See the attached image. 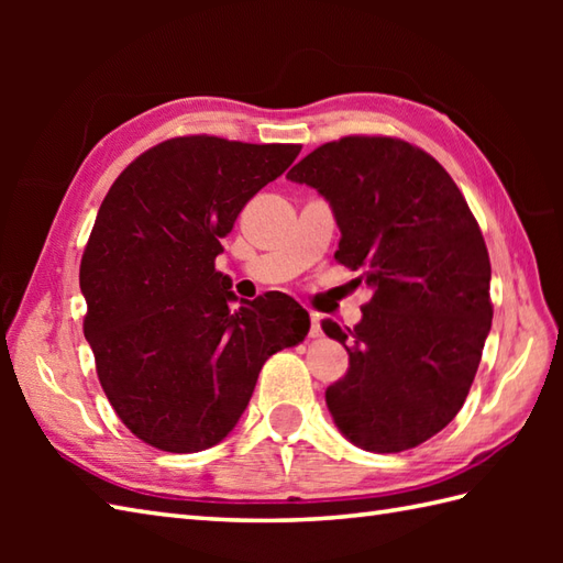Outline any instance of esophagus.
Returning a JSON list of instances; mask_svg holds the SVG:
<instances>
[{
    "mask_svg": "<svg viewBox=\"0 0 563 563\" xmlns=\"http://www.w3.org/2000/svg\"><path fill=\"white\" fill-rule=\"evenodd\" d=\"M309 321H312V324H309V336L319 339L321 333H324V331H321V317L319 314H309Z\"/></svg>",
    "mask_w": 563,
    "mask_h": 563,
    "instance_id": "1",
    "label": "esophagus"
}]
</instances>
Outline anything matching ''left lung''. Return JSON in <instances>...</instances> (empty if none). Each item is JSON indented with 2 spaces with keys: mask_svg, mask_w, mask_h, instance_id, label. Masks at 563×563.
<instances>
[{
  "mask_svg": "<svg viewBox=\"0 0 563 563\" xmlns=\"http://www.w3.org/2000/svg\"><path fill=\"white\" fill-rule=\"evenodd\" d=\"M288 178L329 200L336 261L373 290L353 329L321 321L351 357L327 389L333 423L367 452L421 445L462 409L492 331L479 224L450 174L397 137L327 142Z\"/></svg>",
  "mask_w": 563,
  "mask_h": 563,
  "instance_id": "8db88e82",
  "label": "left lung"
}]
</instances>
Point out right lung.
Returning a JSON list of instances; mask_svg holds the SVG:
<instances>
[{
  "label": "right lung",
  "instance_id": "1",
  "mask_svg": "<svg viewBox=\"0 0 563 563\" xmlns=\"http://www.w3.org/2000/svg\"><path fill=\"white\" fill-rule=\"evenodd\" d=\"M300 145L212 135L147 150L106 194L79 266L84 336L118 418L147 445L200 452L230 435L263 363L305 341L292 297L240 300L214 271L220 239Z\"/></svg>",
  "mask_w": 563,
  "mask_h": 563
}]
</instances>
